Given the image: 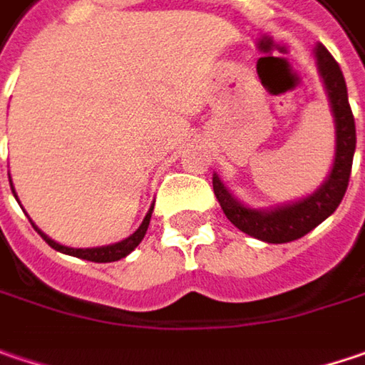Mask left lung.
<instances>
[{"mask_svg": "<svg viewBox=\"0 0 365 365\" xmlns=\"http://www.w3.org/2000/svg\"><path fill=\"white\" fill-rule=\"evenodd\" d=\"M314 58L334 120V158L320 187L299 199L276 203L272 207H253L232 195L214 172V195L226 218L245 235L264 243H291L314 230L339 207L349 185L355 153V120L349 108L345 76L322 43L314 47Z\"/></svg>", "mask_w": 365, "mask_h": 365, "instance_id": "left-lung-1", "label": "left lung"}]
</instances>
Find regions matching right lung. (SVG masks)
<instances>
[{"instance_id": "1", "label": "right lung", "mask_w": 365, "mask_h": 365, "mask_svg": "<svg viewBox=\"0 0 365 365\" xmlns=\"http://www.w3.org/2000/svg\"><path fill=\"white\" fill-rule=\"evenodd\" d=\"M8 176H10V172H8ZM10 187H12L14 197H16V201H18V195H16V191H14L12 176H10ZM18 203H20V201H18ZM153 203H155V201H153ZM153 203H151L149 212L145 214L141 226H139L130 237H126V239H122V241H118V243H112V245H101V247H68V245H62V243H58V241L49 239V237L41 230L35 222L31 220V218H29V220H31V224H33V228H35L41 237H43V241H45V243H47L51 249H56V251H60V253H66V255H72V257L87 259V262L108 264V262H118V259L126 257L130 251H135V247L143 241L145 232H147V226H149V220H151V214H153ZM20 207H22V205H20Z\"/></svg>"}]
</instances>
